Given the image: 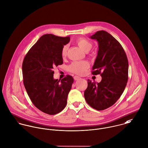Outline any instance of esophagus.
Instances as JSON below:
<instances>
[{"mask_svg":"<svg viewBox=\"0 0 148 148\" xmlns=\"http://www.w3.org/2000/svg\"><path fill=\"white\" fill-rule=\"evenodd\" d=\"M79 78H80V77H78V76H77V75H75V76L74 77V79L75 80H78V79H79Z\"/></svg>","mask_w":148,"mask_h":148,"instance_id":"esophagus-1","label":"esophagus"}]
</instances>
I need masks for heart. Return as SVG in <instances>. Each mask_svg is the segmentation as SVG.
Returning <instances> with one entry per match:
<instances>
[{
    "label": "heart",
    "instance_id": "obj_1",
    "mask_svg": "<svg viewBox=\"0 0 148 148\" xmlns=\"http://www.w3.org/2000/svg\"><path fill=\"white\" fill-rule=\"evenodd\" d=\"M76 43L77 45L82 49L84 51L87 52L90 51L92 47V43L88 39L84 38H80L76 40ZM68 46L64 45L60 51V54L62 57H64L67 54ZM90 66L89 62L87 61H74L71 64H70L68 67V70L71 73L78 74L82 75L84 74L86 70Z\"/></svg>",
    "mask_w": 148,
    "mask_h": 148
}]
</instances>
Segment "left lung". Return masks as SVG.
<instances>
[{
  "mask_svg": "<svg viewBox=\"0 0 148 148\" xmlns=\"http://www.w3.org/2000/svg\"><path fill=\"white\" fill-rule=\"evenodd\" d=\"M91 38L99 44L91 74H100L102 80L96 83L88 79L84 97L91 107L103 110L113 105L123 92L128 80V60L121 45L108 32L98 31Z\"/></svg>",
  "mask_w": 148,
  "mask_h": 148,
  "instance_id": "left-lung-1",
  "label": "left lung"
}]
</instances>
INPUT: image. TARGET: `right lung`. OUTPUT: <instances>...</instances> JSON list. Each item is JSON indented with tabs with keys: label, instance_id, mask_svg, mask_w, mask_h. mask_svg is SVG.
Masks as SVG:
<instances>
[{
	"label": "right lung",
	"instance_id": "obj_1",
	"mask_svg": "<svg viewBox=\"0 0 148 148\" xmlns=\"http://www.w3.org/2000/svg\"><path fill=\"white\" fill-rule=\"evenodd\" d=\"M69 41V36L43 35L23 61V81L30 99L36 108L49 115L58 114L65 108L74 82L69 75L61 81L53 78V69L63 64L61 49Z\"/></svg>",
	"mask_w": 148,
	"mask_h": 148
}]
</instances>
